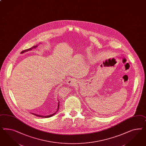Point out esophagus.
<instances>
[{
    "label": "esophagus",
    "mask_w": 146,
    "mask_h": 146,
    "mask_svg": "<svg viewBox=\"0 0 146 146\" xmlns=\"http://www.w3.org/2000/svg\"><path fill=\"white\" fill-rule=\"evenodd\" d=\"M67 84L70 85V86H72L75 84L76 82H75V79H72V78H69L67 80Z\"/></svg>",
    "instance_id": "obj_1"
}]
</instances>
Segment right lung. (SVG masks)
I'll use <instances>...</instances> for the list:
<instances>
[{
    "instance_id": "obj_1",
    "label": "right lung",
    "mask_w": 146,
    "mask_h": 146,
    "mask_svg": "<svg viewBox=\"0 0 146 146\" xmlns=\"http://www.w3.org/2000/svg\"><path fill=\"white\" fill-rule=\"evenodd\" d=\"M37 45H36V46H33L32 47H31V48H28V49H27V50H23V51H22L21 52V54H22V53H25L26 52H28V51H29V50H32L33 49V48H37ZM59 103H60V102H58V109H57V111H56V112L58 111V108H59ZM55 113H53V114H51L50 115H48V116H42V115H37V114H36V113H33V115H35L36 116L39 117H42V118H49V117H50L52 116H53L55 114Z\"/></svg>"
}]
</instances>
